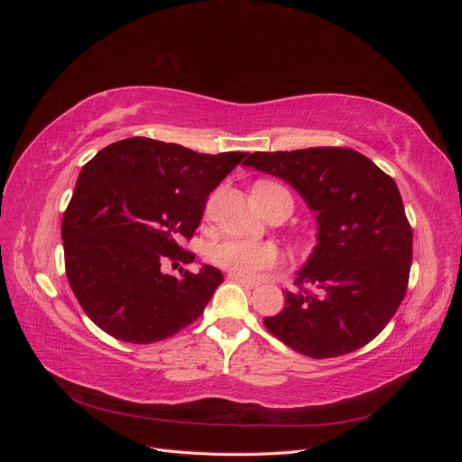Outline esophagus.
<instances>
[{
    "label": "esophagus",
    "instance_id": "1",
    "mask_svg": "<svg viewBox=\"0 0 462 462\" xmlns=\"http://www.w3.org/2000/svg\"><path fill=\"white\" fill-rule=\"evenodd\" d=\"M231 282H235V283H239V285H245V287H256V282H250V279H245V277H241V275H236V273H229L227 275Z\"/></svg>",
    "mask_w": 462,
    "mask_h": 462
}]
</instances>
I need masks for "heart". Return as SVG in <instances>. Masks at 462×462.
Instances as JSON below:
<instances>
[{"mask_svg":"<svg viewBox=\"0 0 462 462\" xmlns=\"http://www.w3.org/2000/svg\"><path fill=\"white\" fill-rule=\"evenodd\" d=\"M279 258H282V253L272 243L227 239L212 248V260L216 265L245 279H256L262 272L273 268Z\"/></svg>","mask_w":462,"mask_h":462,"instance_id":"obj_1","label":"heart"}]
</instances>
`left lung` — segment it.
I'll return each instance as SVG.
<instances>
[{"label": "left lung", "mask_w": 462, "mask_h": 462, "mask_svg": "<svg viewBox=\"0 0 462 462\" xmlns=\"http://www.w3.org/2000/svg\"><path fill=\"white\" fill-rule=\"evenodd\" d=\"M245 165L282 177L318 214V245L285 309L263 318L304 356L335 358L368 345L409 285L412 229L395 180L351 148L254 152Z\"/></svg>", "instance_id": "left-lung-1"}]
</instances>
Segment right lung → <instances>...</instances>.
<instances>
[{
    "mask_svg": "<svg viewBox=\"0 0 462 462\" xmlns=\"http://www.w3.org/2000/svg\"><path fill=\"white\" fill-rule=\"evenodd\" d=\"M246 152L199 153L133 136L100 150L82 167L61 239L65 272L79 304L111 337L148 345L171 337L204 312L223 275L163 273L190 263L180 243L200 226L208 194Z\"/></svg>",
    "mask_w": 462,
    "mask_h": 462,
    "instance_id": "obj_1",
    "label": "right lung"
}]
</instances>
